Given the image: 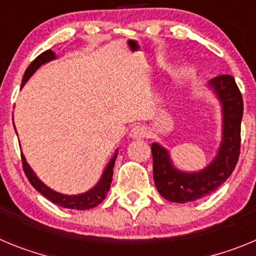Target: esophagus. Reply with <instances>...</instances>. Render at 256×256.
<instances>
[{
    "instance_id": "esophagus-1",
    "label": "esophagus",
    "mask_w": 256,
    "mask_h": 256,
    "mask_svg": "<svg viewBox=\"0 0 256 256\" xmlns=\"http://www.w3.org/2000/svg\"><path fill=\"white\" fill-rule=\"evenodd\" d=\"M146 134H148V131H146V126H143V125L134 126V128H131V131H130V136L135 138V139H142V138L146 136Z\"/></svg>"
}]
</instances>
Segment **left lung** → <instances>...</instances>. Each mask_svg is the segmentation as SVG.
I'll return each instance as SVG.
<instances>
[{
  "instance_id": "obj_1",
  "label": "left lung",
  "mask_w": 256,
  "mask_h": 256,
  "mask_svg": "<svg viewBox=\"0 0 256 256\" xmlns=\"http://www.w3.org/2000/svg\"><path fill=\"white\" fill-rule=\"evenodd\" d=\"M222 104L223 135L215 158L196 172L178 170L170 153L158 143L152 144L153 179L160 194L170 202L186 204L214 192L230 178L240 157L244 100L232 76L222 74L208 81Z\"/></svg>"
}]
</instances>
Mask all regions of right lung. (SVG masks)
Returning a JSON list of instances; mask_svg holds the SVG:
<instances>
[{"label": "right lung", "mask_w": 256, "mask_h": 256, "mask_svg": "<svg viewBox=\"0 0 256 256\" xmlns=\"http://www.w3.org/2000/svg\"><path fill=\"white\" fill-rule=\"evenodd\" d=\"M55 58H56L55 56V52L51 50H46L45 52H42V54H40L30 64V66L26 68V73H24L23 81H22V88H23L24 84L30 80V76L38 70L42 64L48 63V62L50 60H54ZM117 152H118V150H116L112 160L108 162V165H106V170H104L103 175H102L100 180L98 182L96 186H95L94 188H91L90 190H88V192L74 196H68L63 194V193L55 192V190H52L51 188H48V186H45V184L42 183L38 178H37V175L33 172L30 166L26 164V157H24L23 154H22V164H23L24 172H26L30 183L34 186L36 190H38L42 196H45L46 198L50 200L51 202H54V204L62 206V208H72V210H88V208H95V206L99 205V204H102L103 200L106 198L108 190H110L113 176V168H114V162L116 158H117Z\"/></svg>", "instance_id": "1"}]
</instances>
